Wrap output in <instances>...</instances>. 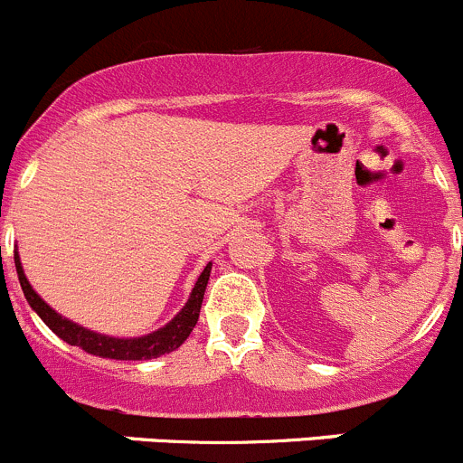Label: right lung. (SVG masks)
<instances>
[{
    "instance_id": "1",
    "label": "right lung",
    "mask_w": 463,
    "mask_h": 463,
    "mask_svg": "<svg viewBox=\"0 0 463 463\" xmlns=\"http://www.w3.org/2000/svg\"><path fill=\"white\" fill-rule=\"evenodd\" d=\"M15 268H17V279H20L22 290H24L26 302L31 305V309L36 311L43 318V323L52 329L59 338H63L70 345H77L81 350H86L88 354L104 356V359H120V361H143V359H154V356H161L165 352H173L182 345L188 338V334L195 327L197 318H200V307L204 300V290L209 284V272L211 263L202 270L200 279H197L195 288H193L191 298H188L186 307L170 320L165 327H161L158 332L147 334V336L140 338H111L104 336V334H95L90 329H83L79 325L70 323L68 318L56 314L52 307H47L45 302L38 298V293L31 288V284L26 281L24 270H22V263L15 254Z\"/></svg>"
}]
</instances>
